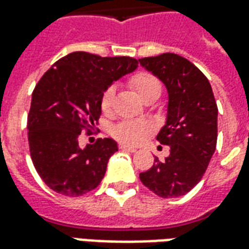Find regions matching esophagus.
<instances>
[{
  "label": "esophagus",
  "instance_id": "1",
  "mask_svg": "<svg viewBox=\"0 0 249 249\" xmlns=\"http://www.w3.org/2000/svg\"><path fill=\"white\" fill-rule=\"evenodd\" d=\"M119 149H121V151H125V152H136V149L133 148V146L124 145V144H120Z\"/></svg>",
  "mask_w": 249,
  "mask_h": 249
}]
</instances>
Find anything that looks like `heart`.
<instances>
[{
	"label": "heart",
	"mask_w": 249,
	"mask_h": 249,
	"mask_svg": "<svg viewBox=\"0 0 249 249\" xmlns=\"http://www.w3.org/2000/svg\"><path fill=\"white\" fill-rule=\"evenodd\" d=\"M129 87L135 90L142 101L156 100L161 93V85L156 77L149 71H137L130 77ZM114 100V88L109 87L103 93L101 97V109L104 113H109L112 110ZM151 124L141 120H125L117 124L112 130L114 139L126 145H136L145 139L151 133Z\"/></svg>",
	"instance_id": "obj_1"
}]
</instances>
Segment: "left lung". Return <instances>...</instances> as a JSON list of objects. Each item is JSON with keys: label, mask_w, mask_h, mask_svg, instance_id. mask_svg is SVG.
Instances as JSON below:
<instances>
[{"label": "left lung", "mask_w": 249, "mask_h": 249, "mask_svg": "<svg viewBox=\"0 0 249 249\" xmlns=\"http://www.w3.org/2000/svg\"><path fill=\"white\" fill-rule=\"evenodd\" d=\"M168 89L167 123L157 141L169 145V156L140 173L141 183L157 196L178 197L201 180L217 142V105L208 78L175 53L139 60Z\"/></svg>", "instance_id": "8db88e82"}]
</instances>
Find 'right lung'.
I'll return each mask as SVG.
<instances>
[{"instance_id":"obj_1","label":"right lung","mask_w":249,"mask_h":249,"mask_svg":"<svg viewBox=\"0 0 249 249\" xmlns=\"http://www.w3.org/2000/svg\"><path fill=\"white\" fill-rule=\"evenodd\" d=\"M132 57H101L73 52L37 82L28 114L32 161L42 181L62 196L77 197L101 183L109 157L117 152L112 139L80 148L82 130L92 133L101 116V97L120 77L133 71Z\"/></svg>"}]
</instances>
